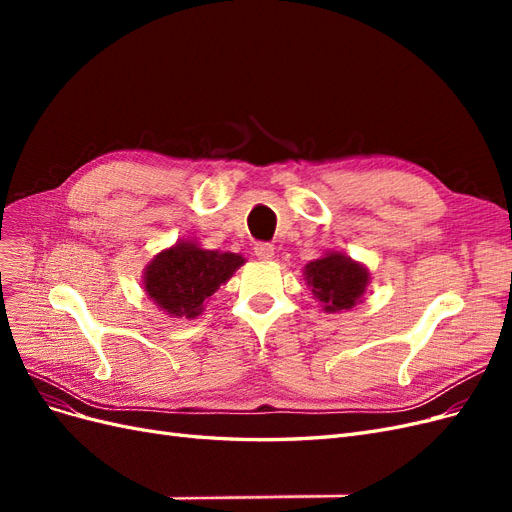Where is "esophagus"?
Returning a JSON list of instances; mask_svg holds the SVG:
<instances>
[{"label": "esophagus", "instance_id": "esophagus-1", "mask_svg": "<svg viewBox=\"0 0 512 512\" xmlns=\"http://www.w3.org/2000/svg\"><path fill=\"white\" fill-rule=\"evenodd\" d=\"M254 254H256L258 260H271L273 254H275V247L271 243H256Z\"/></svg>", "mask_w": 512, "mask_h": 512}]
</instances>
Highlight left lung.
<instances>
[{
	"label": "left lung",
	"instance_id": "left-lung-1",
	"mask_svg": "<svg viewBox=\"0 0 512 512\" xmlns=\"http://www.w3.org/2000/svg\"><path fill=\"white\" fill-rule=\"evenodd\" d=\"M303 275L324 312L352 309L369 284V271L342 252H329L307 262Z\"/></svg>",
	"mask_w": 512,
	"mask_h": 512
}]
</instances>
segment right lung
Wrapping results in <instances>:
<instances>
[{"mask_svg":"<svg viewBox=\"0 0 512 512\" xmlns=\"http://www.w3.org/2000/svg\"><path fill=\"white\" fill-rule=\"evenodd\" d=\"M245 262L232 252L203 250L194 241H177L145 267L147 297L175 318H196L205 301Z\"/></svg>","mask_w":512,"mask_h":512,"instance_id":"obj_1","label":"right lung"}]
</instances>
